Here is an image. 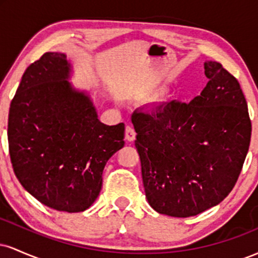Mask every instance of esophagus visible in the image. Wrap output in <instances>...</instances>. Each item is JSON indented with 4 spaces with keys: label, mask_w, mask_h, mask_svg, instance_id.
<instances>
[{
    "label": "esophagus",
    "mask_w": 258,
    "mask_h": 258,
    "mask_svg": "<svg viewBox=\"0 0 258 258\" xmlns=\"http://www.w3.org/2000/svg\"><path fill=\"white\" fill-rule=\"evenodd\" d=\"M125 138L127 142H133L136 139V131L133 130V127L131 126H126V131H125Z\"/></svg>",
    "instance_id": "34e87169"
}]
</instances>
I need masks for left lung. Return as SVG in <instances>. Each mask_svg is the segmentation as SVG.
<instances>
[{
    "label": "left lung",
    "instance_id": "left-lung-1",
    "mask_svg": "<svg viewBox=\"0 0 258 258\" xmlns=\"http://www.w3.org/2000/svg\"><path fill=\"white\" fill-rule=\"evenodd\" d=\"M190 103L137 109L132 123L146 198L156 212L190 217L232 191L250 146L251 121L240 85L217 61Z\"/></svg>",
    "mask_w": 258,
    "mask_h": 258
}]
</instances>
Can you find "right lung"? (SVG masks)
<instances>
[{
    "label": "right lung",
    "instance_id": "obj_1",
    "mask_svg": "<svg viewBox=\"0 0 258 258\" xmlns=\"http://www.w3.org/2000/svg\"><path fill=\"white\" fill-rule=\"evenodd\" d=\"M70 74L64 53L47 52L29 65L10 106L8 144L26 191L57 211L81 212L98 198L108 160L125 146V125L100 122Z\"/></svg>",
    "mask_w": 258,
    "mask_h": 258
}]
</instances>
